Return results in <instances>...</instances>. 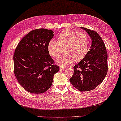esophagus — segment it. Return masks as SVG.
Instances as JSON below:
<instances>
[{
    "mask_svg": "<svg viewBox=\"0 0 121 121\" xmlns=\"http://www.w3.org/2000/svg\"><path fill=\"white\" fill-rule=\"evenodd\" d=\"M65 69V67H63V66H60V70H64Z\"/></svg>",
    "mask_w": 121,
    "mask_h": 121,
    "instance_id": "esophagus-1",
    "label": "esophagus"
}]
</instances>
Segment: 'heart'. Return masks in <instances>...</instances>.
<instances>
[{"mask_svg": "<svg viewBox=\"0 0 121 121\" xmlns=\"http://www.w3.org/2000/svg\"><path fill=\"white\" fill-rule=\"evenodd\" d=\"M58 40H50L47 49L51 56L57 58L65 47V54L56 59V62L61 66H67L74 60H81L89 51V39L85 33L65 30L59 34Z\"/></svg>", "mask_w": 121, "mask_h": 121, "instance_id": "heart-1", "label": "heart"}]
</instances>
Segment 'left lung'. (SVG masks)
Instances as JSON below:
<instances>
[{
	"mask_svg": "<svg viewBox=\"0 0 121 121\" xmlns=\"http://www.w3.org/2000/svg\"><path fill=\"white\" fill-rule=\"evenodd\" d=\"M82 28L91 38L92 45L84 58L73 67L69 80L73 87L83 92L93 90L104 80L108 71V56L100 35L93 30Z\"/></svg>",
	"mask_w": 121,
	"mask_h": 121,
	"instance_id": "left-lung-1",
	"label": "left lung"
}]
</instances>
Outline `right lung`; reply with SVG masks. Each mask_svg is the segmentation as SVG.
I'll return each mask as SVG.
<instances>
[{"mask_svg": "<svg viewBox=\"0 0 121 121\" xmlns=\"http://www.w3.org/2000/svg\"><path fill=\"white\" fill-rule=\"evenodd\" d=\"M53 33L44 28L33 30L23 38L15 50V76L19 83L30 93L46 92L52 84L54 75L59 71L47 49Z\"/></svg>", "mask_w": 121, "mask_h": 121, "instance_id": "right-lung-1", "label": "right lung"}]
</instances>
